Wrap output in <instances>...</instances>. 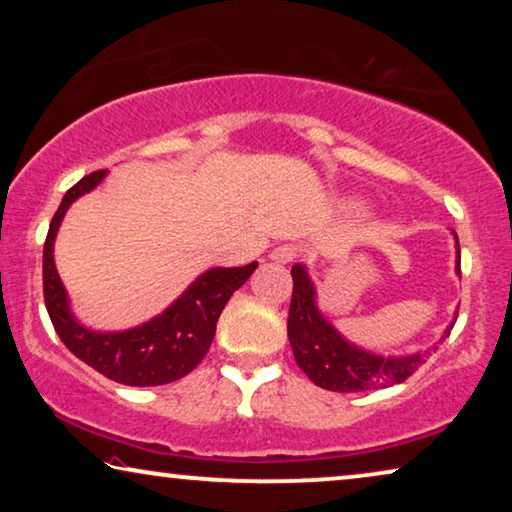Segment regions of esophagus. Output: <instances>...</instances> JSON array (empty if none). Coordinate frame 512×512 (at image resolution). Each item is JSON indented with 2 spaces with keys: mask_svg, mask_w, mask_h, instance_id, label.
Masks as SVG:
<instances>
[{
  "mask_svg": "<svg viewBox=\"0 0 512 512\" xmlns=\"http://www.w3.org/2000/svg\"><path fill=\"white\" fill-rule=\"evenodd\" d=\"M303 254V249L298 247V244H291V242H286V244H279V247H275L272 249V254H270V258L275 263H291V261H296V258Z\"/></svg>",
  "mask_w": 512,
  "mask_h": 512,
  "instance_id": "34e87169",
  "label": "esophagus"
}]
</instances>
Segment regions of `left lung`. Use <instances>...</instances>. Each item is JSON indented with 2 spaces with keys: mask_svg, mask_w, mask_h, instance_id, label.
Instances as JSON below:
<instances>
[{
  "mask_svg": "<svg viewBox=\"0 0 512 512\" xmlns=\"http://www.w3.org/2000/svg\"><path fill=\"white\" fill-rule=\"evenodd\" d=\"M291 275L293 296L286 331H289L296 363L317 387L342 391V394L394 387V384L408 380L422 363H426L429 352L403 356V359H384V356L368 354L349 345L319 314L314 305V286L303 265H293Z\"/></svg>",
  "mask_w": 512,
  "mask_h": 512,
  "instance_id": "left-lung-1",
  "label": "left lung"
}]
</instances>
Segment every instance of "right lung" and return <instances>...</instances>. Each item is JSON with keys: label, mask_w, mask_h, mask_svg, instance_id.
Instances as JSON below:
<instances>
[{"label": "right lung", "mask_w": 512, "mask_h": 512, "mask_svg": "<svg viewBox=\"0 0 512 512\" xmlns=\"http://www.w3.org/2000/svg\"><path fill=\"white\" fill-rule=\"evenodd\" d=\"M104 174L107 170H97L76 181L62 198L48 228L44 242V303L48 317L69 352L109 380L130 387H156V384L181 380L205 359L223 307L247 282L258 263L205 272L160 317L132 331L95 333L79 326L67 310L65 286L53 263V240L67 207L79 195L93 191Z\"/></svg>", "instance_id": "add662e5"}]
</instances>
